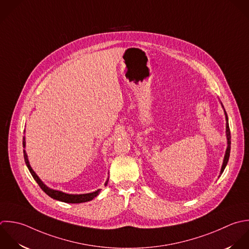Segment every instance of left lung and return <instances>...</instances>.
<instances>
[{"mask_svg": "<svg viewBox=\"0 0 249 249\" xmlns=\"http://www.w3.org/2000/svg\"><path fill=\"white\" fill-rule=\"evenodd\" d=\"M223 109H224V107L223 105L221 104ZM224 113H225V118H226V137H227V149H226V152H225V156H224V160H223V164H222V167H221V171H220V176L222 175V173L224 172L227 164H228V161H229V157H230V151H231V133H230V128H229V122H228V116H227V113L224 109ZM219 176V177H220Z\"/></svg>", "mask_w": 249, "mask_h": 249, "instance_id": "8db88e82", "label": "left lung"}]
</instances>
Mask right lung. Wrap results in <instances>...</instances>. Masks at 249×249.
I'll use <instances>...</instances> for the list:
<instances>
[{
  "label": "right lung",
  "mask_w": 249,
  "mask_h": 249,
  "mask_svg": "<svg viewBox=\"0 0 249 249\" xmlns=\"http://www.w3.org/2000/svg\"><path fill=\"white\" fill-rule=\"evenodd\" d=\"M25 146H26V141H25V137H23V147L25 148ZM23 153H24V160H25V163H26L27 168L29 169V171H30L32 177H33L34 179L36 181V183L39 185V187L41 188V190H42L44 193H46L49 197H51L52 199L57 200V201H61V202H64V203H69V204H80V203H85V202L92 201L95 197H97V196L100 194L101 189H98V190H96L95 192L87 193V194H68V193H65V192H62V191H59V190H54V189L49 188L48 186H46V185L41 181V179L37 177V175L34 172V170L32 169V167L30 166V162H29V160H28V156H27V153H26L25 149L23 150ZM107 181H108V178H107V180L106 181L105 186H107Z\"/></svg>",
  "instance_id": "1"
}]
</instances>
